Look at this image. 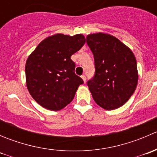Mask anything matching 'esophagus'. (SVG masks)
I'll return each instance as SVG.
<instances>
[{
	"label": "esophagus",
	"mask_w": 157,
	"mask_h": 157,
	"mask_svg": "<svg viewBox=\"0 0 157 157\" xmlns=\"http://www.w3.org/2000/svg\"><path fill=\"white\" fill-rule=\"evenodd\" d=\"M81 78L83 79V82H84V83H85V82H86V76H85V75H82L81 76Z\"/></svg>",
	"instance_id": "esophagus-1"
}]
</instances>
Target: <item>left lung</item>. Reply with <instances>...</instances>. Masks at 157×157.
<instances>
[{"instance_id": "left-lung-1", "label": "left lung", "mask_w": 157, "mask_h": 157, "mask_svg": "<svg viewBox=\"0 0 157 157\" xmlns=\"http://www.w3.org/2000/svg\"><path fill=\"white\" fill-rule=\"evenodd\" d=\"M94 55L95 76L87 82L97 105L116 109L128 102L138 82L137 61L132 51L115 36L94 33L86 36Z\"/></svg>"}]
</instances>
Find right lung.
<instances>
[{
    "label": "right lung",
    "mask_w": 157,
    "mask_h": 157,
    "mask_svg": "<svg viewBox=\"0 0 157 157\" xmlns=\"http://www.w3.org/2000/svg\"><path fill=\"white\" fill-rule=\"evenodd\" d=\"M85 42L82 34H55L42 40L28 57L26 86L41 106L58 111L73 100L83 81L74 73L75 64L71 57Z\"/></svg>",
    "instance_id": "add662e5"
}]
</instances>
